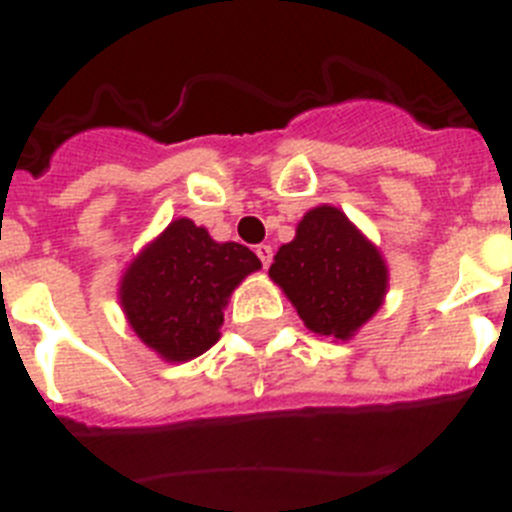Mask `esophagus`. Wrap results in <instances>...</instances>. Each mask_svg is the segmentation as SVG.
I'll return each mask as SVG.
<instances>
[{"label":"esophagus","mask_w":512,"mask_h":512,"mask_svg":"<svg viewBox=\"0 0 512 512\" xmlns=\"http://www.w3.org/2000/svg\"><path fill=\"white\" fill-rule=\"evenodd\" d=\"M256 256H259V259H261V264H264V269H269L271 256H274V251H271V246H266V243H261V246H256Z\"/></svg>","instance_id":"1"}]
</instances>
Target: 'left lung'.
Wrapping results in <instances>:
<instances>
[{
	"mask_svg": "<svg viewBox=\"0 0 512 512\" xmlns=\"http://www.w3.org/2000/svg\"><path fill=\"white\" fill-rule=\"evenodd\" d=\"M269 277L315 336L341 343L377 315L390 289L377 243L333 205L302 215L295 238L279 246Z\"/></svg>",
	"mask_w": 512,
	"mask_h": 512,
	"instance_id": "8db88e82",
	"label": "left lung"
}]
</instances>
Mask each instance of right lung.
I'll list each match as a JSON object with an SVG mask.
<instances>
[{
	"label": "right lung",
	"mask_w": 512,
	"mask_h": 512,
	"mask_svg": "<svg viewBox=\"0 0 512 512\" xmlns=\"http://www.w3.org/2000/svg\"><path fill=\"white\" fill-rule=\"evenodd\" d=\"M259 269L251 248L176 217L125 266L117 297L135 336L158 359L184 364L215 346L230 295Z\"/></svg>",
	"instance_id": "obj_1"
}]
</instances>
